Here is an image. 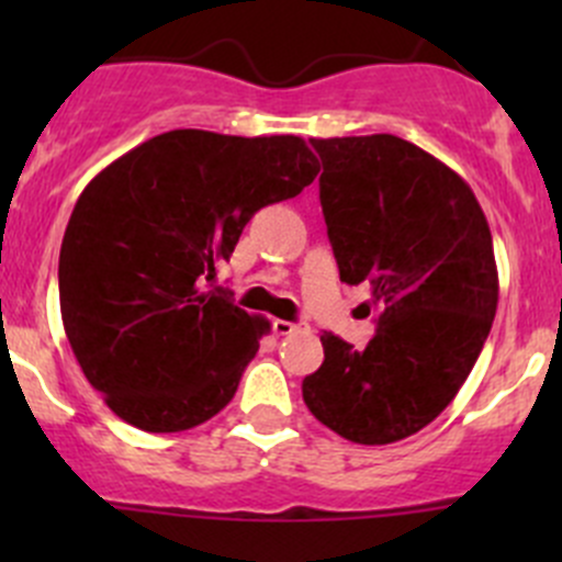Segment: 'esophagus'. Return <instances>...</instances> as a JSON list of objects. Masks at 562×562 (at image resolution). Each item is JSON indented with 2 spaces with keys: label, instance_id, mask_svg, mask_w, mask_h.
Instances as JSON below:
<instances>
[{
  "label": "esophagus",
  "instance_id": "obj_1",
  "mask_svg": "<svg viewBox=\"0 0 562 562\" xmlns=\"http://www.w3.org/2000/svg\"><path fill=\"white\" fill-rule=\"evenodd\" d=\"M271 328H274V334L285 337V334H293V331H299V328H304V323H291V321H280V317H277V321L271 323Z\"/></svg>",
  "mask_w": 562,
  "mask_h": 562
}]
</instances>
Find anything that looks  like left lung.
<instances>
[{"mask_svg": "<svg viewBox=\"0 0 562 562\" xmlns=\"http://www.w3.org/2000/svg\"><path fill=\"white\" fill-rule=\"evenodd\" d=\"M310 144L339 280L370 282L383 313L364 350L323 334L304 402L350 443H396L449 407L490 337L501 291L490 223L468 181L411 140Z\"/></svg>", "mask_w": 562, "mask_h": 562, "instance_id": "left-lung-1", "label": "left lung"}]
</instances>
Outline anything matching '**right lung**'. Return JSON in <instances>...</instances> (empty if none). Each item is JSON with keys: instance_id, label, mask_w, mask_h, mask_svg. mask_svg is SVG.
I'll return each mask as SVG.
<instances>
[{"instance_id": "1", "label": "right lung", "mask_w": 562, "mask_h": 562, "mask_svg": "<svg viewBox=\"0 0 562 562\" xmlns=\"http://www.w3.org/2000/svg\"><path fill=\"white\" fill-rule=\"evenodd\" d=\"M321 166L299 135L171 130L103 168L59 252V307L83 375L122 422L181 432L217 416L271 328L209 288L258 209Z\"/></svg>"}]
</instances>
